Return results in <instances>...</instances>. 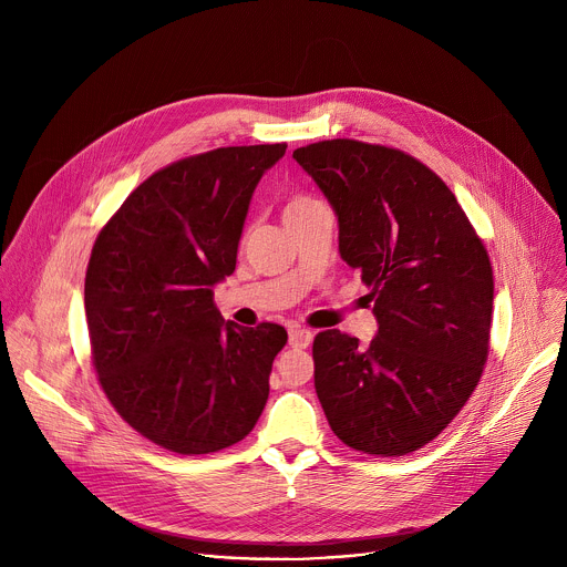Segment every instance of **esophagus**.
Masks as SVG:
<instances>
[{
	"label": "esophagus",
	"instance_id": "34e87169",
	"mask_svg": "<svg viewBox=\"0 0 567 567\" xmlns=\"http://www.w3.org/2000/svg\"><path fill=\"white\" fill-rule=\"evenodd\" d=\"M311 341H313V334H311L309 330H305V328H300V326H293V328L289 330V346H291L293 350H305V348L311 346Z\"/></svg>",
	"mask_w": 567,
	"mask_h": 567
}]
</instances>
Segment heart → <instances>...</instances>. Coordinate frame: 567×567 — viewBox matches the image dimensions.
<instances>
[{"instance_id":"obj_1","label":"heart","mask_w":567,"mask_h":567,"mask_svg":"<svg viewBox=\"0 0 567 567\" xmlns=\"http://www.w3.org/2000/svg\"><path fill=\"white\" fill-rule=\"evenodd\" d=\"M313 204H318V202L311 199V197H307V195H296V197H291V199L287 202V206H285V217L298 215V213L307 210V208L313 206Z\"/></svg>"}]
</instances>
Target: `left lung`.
Instances as JSON below:
<instances>
[{"instance_id":"8db88e82","label":"left lung","mask_w":567,"mask_h":567,"mask_svg":"<svg viewBox=\"0 0 567 567\" xmlns=\"http://www.w3.org/2000/svg\"><path fill=\"white\" fill-rule=\"evenodd\" d=\"M339 219V254L370 287L377 334L313 341V385L341 442L406 455L437 437L489 352L494 274L446 184L411 154L352 138L293 150Z\"/></svg>"}]
</instances>
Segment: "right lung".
I'll return each instance as SVG.
<instances>
[{"instance_id":"right-lung-1","label":"right lung","mask_w":567,"mask_h":567,"mask_svg":"<svg viewBox=\"0 0 567 567\" xmlns=\"http://www.w3.org/2000/svg\"><path fill=\"white\" fill-rule=\"evenodd\" d=\"M287 145L217 147L147 177L101 230L85 278L94 368L116 413L182 455L245 440L287 332L224 320L254 190Z\"/></svg>"}]
</instances>
